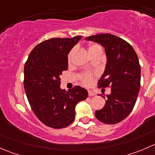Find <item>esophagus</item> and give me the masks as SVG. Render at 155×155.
Returning <instances> with one entry per match:
<instances>
[{
  "label": "esophagus",
  "instance_id": "obj_1",
  "mask_svg": "<svg viewBox=\"0 0 155 155\" xmlns=\"http://www.w3.org/2000/svg\"><path fill=\"white\" fill-rule=\"evenodd\" d=\"M88 95L89 96H94V95H95L96 94H95V92H94V91H91V90H88Z\"/></svg>",
  "mask_w": 155,
  "mask_h": 155
}]
</instances>
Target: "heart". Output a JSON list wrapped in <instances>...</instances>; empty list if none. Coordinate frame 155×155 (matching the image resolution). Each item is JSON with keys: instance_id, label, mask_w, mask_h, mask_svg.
Here are the masks:
<instances>
[{"instance_id": "heart-1", "label": "heart", "mask_w": 155, "mask_h": 155, "mask_svg": "<svg viewBox=\"0 0 155 155\" xmlns=\"http://www.w3.org/2000/svg\"><path fill=\"white\" fill-rule=\"evenodd\" d=\"M99 49H101V46H100L98 44H96V43H93V44L90 45V46H89V48H88L90 54H91V53L94 52L95 51H97V50H99ZM74 51H75L74 48H72V49L70 51V52H69V54L68 55V61H71L72 57H73ZM80 79L84 85H89L92 83V82H93V76H92L90 73L85 72V73H82V74L80 75Z\"/></svg>"}]
</instances>
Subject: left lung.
I'll return each instance as SVG.
<instances>
[{"instance_id":"8db88e82","label":"left lung","mask_w":155,"mask_h":155,"mask_svg":"<svg viewBox=\"0 0 155 155\" xmlns=\"http://www.w3.org/2000/svg\"><path fill=\"white\" fill-rule=\"evenodd\" d=\"M85 39L101 43L107 58L98 87H111V94L107 95L105 106L95 112V116L105 124H117L130 113L138 97L141 75L138 56L130 43L112 34H97Z\"/></svg>"}]
</instances>
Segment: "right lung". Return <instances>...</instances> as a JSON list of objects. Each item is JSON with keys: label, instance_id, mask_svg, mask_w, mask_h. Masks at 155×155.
<instances>
[{"label": "right lung", "instance_id": "obj_1", "mask_svg": "<svg viewBox=\"0 0 155 155\" xmlns=\"http://www.w3.org/2000/svg\"><path fill=\"white\" fill-rule=\"evenodd\" d=\"M82 38H51L33 48L24 68V87L31 109L45 125L66 127L75 119V107L87 97L79 85L61 89L60 76L68 69V55Z\"/></svg>", "mask_w": 155, "mask_h": 155}]
</instances>
